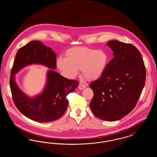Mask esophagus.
<instances>
[{
  "label": "esophagus",
  "mask_w": 157,
  "mask_h": 157,
  "mask_svg": "<svg viewBox=\"0 0 157 157\" xmlns=\"http://www.w3.org/2000/svg\"><path fill=\"white\" fill-rule=\"evenodd\" d=\"M85 87H86V85H84V84H83V83H79V86H78L79 89L81 90L84 89Z\"/></svg>",
  "instance_id": "obj_1"
}]
</instances>
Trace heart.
<instances>
[{
    "label": "heart",
    "instance_id": "1",
    "mask_svg": "<svg viewBox=\"0 0 157 157\" xmlns=\"http://www.w3.org/2000/svg\"><path fill=\"white\" fill-rule=\"evenodd\" d=\"M109 62L107 53L86 47H74L67 50L65 59L59 58L57 67L65 75L74 78L79 70L89 81L96 80L104 73Z\"/></svg>",
    "mask_w": 157,
    "mask_h": 157
}]
</instances>
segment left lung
<instances>
[{
  "instance_id": "1",
  "label": "left lung",
  "mask_w": 157,
  "mask_h": 157,
  "mask_svg": "<svg viewBox=\"0 0 157 157\" xmlns=\"http://www.w3.org/2000/svg\"><path fill=\"white\" fill-rule=\"evenodd\" d=\"M114 57L104 74L91 82L94 92L90 108L101 120L115 121L131 112L145 85L146 70L138 49L131 44L111 40Z\"/></svg>"
}]
</instances>
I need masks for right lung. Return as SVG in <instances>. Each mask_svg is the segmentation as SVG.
Returning a JSON list of instances; mask_svg holds the SVG:
<instances>
[{
  "instance_id": "add662e5",
  "label": "right lung",
  "mask_w": 157,
  "mask_h": 157,
  "mask_svg": "<svg viewBox=\"0 0 157 157\" xmlns=\"http://www.w3.org/2000/svg\"><path fill=\"white\" fill-rule=\"evenodd\" d=\"M56 55L41 42L33 40L21 48L16 55L11 70L10 88L17 109L30 120L49 122L60 118L66 111L67 95L74 91L79 82L68 79L53 71L56 67ZM31 64H42L51 68L47 73V82L43 92L35 98H29L15 82L14 75Z\"/></svg>"
}]
</instances>
